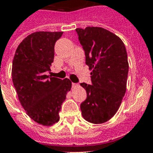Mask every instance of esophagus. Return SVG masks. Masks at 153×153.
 Masks as SVG:
<instances>
[{"mask_svg":"<svg viewBox=\"0 0 153 153\" xmlns=\"http://www.w3.org/2000/svg\"><path fill=\"white\" fill-rule=\"evenodd\" d=\"M77 86H79V85H78V84L72 82V87H77Z\"/></svg>","mask_w":153,"mask_h":153,"instance_id":"34e87169","label":"esophagus"}]
</instances>
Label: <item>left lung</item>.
<instances>
[{
    "mask_svg": "<svg viewBox=\"0 0 153 153\" xmlns=\"http://www.w3.org/2000/svg\"><path fill=\"white\" fill-rule=\"evenodd\" d=\"M92 70V85L81 83L87 97L81 104L82 117L91 123L108 121L117 112L126 89L129 64L126 47L115 33L102 27L77 28Z\"/></svg>",
    "mask_w": 153,
    "mask_h": 153,
    "instance_id": "8db88e82",
    "label": "left lung"
}]
</instances>
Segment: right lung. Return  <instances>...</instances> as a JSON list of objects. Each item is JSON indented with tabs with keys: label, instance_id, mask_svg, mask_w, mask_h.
Instances as JSON below:
<instances>
[{
	"label": "right lung",
	"instance_id": "obj_1",
	"mask_svg": "<svg viewBox=\"0 0 153 153\" xmlns=\"http://www.w3.org/2000/svg\"><path fill=\"white\" fill-rule=\"evenodd\" d=\"M62 34L32 33L19 45L12 61V82L19 102L30 118L42 126L59 121L61 105L71 89L70 79L46 74L54 59L55 43Z\"/></svg>",
	"mask_w": 153,
	"mask_h": 153
}]
</instances>
